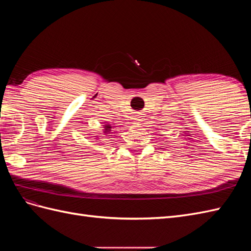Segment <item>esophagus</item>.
Returning a JSON list of instances; mask_svg holds the SVG:
<instances>
[{"instance_id": "esophagus-1", "label": "esophagus", "mask_w": 251, "mask_h": 251, "mask_svg": "<svg viewBox=\"0 0 251 251\" xmlns=\"http://www.w3.org/2000/svg\"><path fill=\"white\" fill-rule=\"evenodd\" d=\"M135 120H136V123H140V121L142 120V119H141V116L139 115V114H137V115L135 116Z\"/></svg>"}]
</instances>
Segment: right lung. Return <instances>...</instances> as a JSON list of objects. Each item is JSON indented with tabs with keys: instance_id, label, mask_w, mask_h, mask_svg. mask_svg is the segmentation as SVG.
I'll return each mask as SVG.
<instances>
[{
	"instance_id": "obj_1",
	"label": "right lung",
	"mask_w": 251,
	"mask_h": 251,
	"mask_svg": "<svg viewBox=\"0 0 251 251\" xmlns=\"http://www.w3.org/2000/svg\"><path fill=\"white\" fill-rule=\"evenodd\" d=\"M112 127H113V126H112L111 125H105V126H104V133H105V134H111L110 132L112 131V130H111Z\"/></svg>"
}]
</instances>
